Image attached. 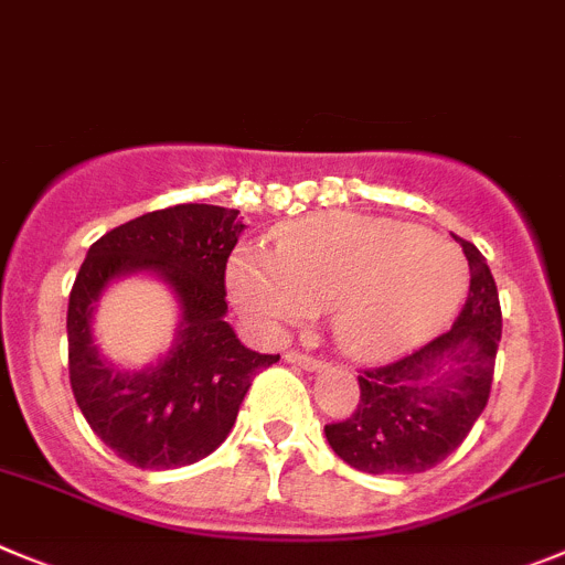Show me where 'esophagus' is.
Instances as JSON below:
<instances>
[{
  "label": "esophagus",
  "mask_w": 565,
  "mask_h": 565,
  "mask_svg": "<svg viewBox=\"0 0 565 565\" xmlns=\"http://www.w3.org/2000/svg\"><path fill=\"white\" fill-rule=\"evenodd\" d=\"M284 360L292 362V365H298V367H307V371H320V367H326L323 360L303 354V351H287V354H284Z\"/></svg>",
  "instance_id": "esophagus-1"
}]
</instances>
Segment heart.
<instances>
[{
	"mask_svg": "<svg viewBox=\"0 0 565 565\" xmlns=\"http://www.w3.org/2000/svg\"><path fill=\"white\" fill-rule=\"evenodd\" d=\"M236 307L267 331L331 309L337 345L384 360L435 334L460 307L468 267L451 242L367 214H320L287 225L276 253H236L228 265Z\"/></svg>",
	"mask_w": 565,
	"mask_h": 565,
	"instance_id": "b5f03b06",
	"label": "heart"
}]
</instances>
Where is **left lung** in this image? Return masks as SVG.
I'll return each instance as SVG.
<instances>
[{
	"label": "left lung",
	"instance_id": "left-lung-1",
	"mask_svg": "<svg viewBox=\"0 0 565 565\" xmlns=\"http://www.w3.org/2000/svg\"><path fill=\"white\" fill-rule=\"evenodd\" d=\"M471 267L468 298L449 331L413 354L360 371V404L326 424L337 457L365 473H420L466 440L488 404L502 307L482 253L460 239Z\"/></svg>",
	"mask_w": 565,
	"mask_h": 565
}]
</instances>
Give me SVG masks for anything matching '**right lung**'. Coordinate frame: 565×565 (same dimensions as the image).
Masks as SVG:
<instances>
[{"instance_id": "obj_1", "label": "right lung", "mask_w": 565, "mask_h": 565, "mask_svg": "<svg viewBox=\"0 0 565 565\" xmlns=\"http://www.w3.org/2000/svg\"><path fill=\"white\" fill-rule=\"evenodd\" d=\"M242 228L236 209L181 203L141 214L88 247L68 292V382L94 435L130 466L158 471L203 460L228 437L256 373L278 362L242 345L225 323V265ZM139 269L171 281L184 323L158 366L125 374L98 360L90 312L114 277Z\"/></svg>"}]
</instances>
